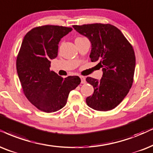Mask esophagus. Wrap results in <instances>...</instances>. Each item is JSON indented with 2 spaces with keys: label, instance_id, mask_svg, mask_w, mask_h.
<instances>
[{
  "label": "esophagus",
  "instance_id": "esophagus-1",
  "mask_svg": "<svg viewBox=\"0 0 153 153\" xmlns=\"http://www.w3.org/2000/svg\"><path fill=\"white\" fill-rule=\"evenodd\" d=\"M80 79H81V83H82V84H85V83L86 82L85 78V77L80 76Z\"/></svg>",
  "mask_w": 153,
  "mask_h": 153
}]
</instances>
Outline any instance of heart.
<instances>
[{
	"mask_svg": "<svg viewBox=\"0 0 153 153\" xmlns=\"http://www.w3.org/2000/svg\"><path fill=\"white\" fill-rule=\"evenodd\" d=\"M83 39L82 37H78V38H77L76 39Z\"/></svg>",
	"mask_w": 153,
	"mask_h": 153,
	"instance_id": "b5f03b06",
	"label": "heart"
}]
</instances>
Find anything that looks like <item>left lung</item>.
Listing matches in <instances>:
<instances>
[{
    "mask_svg": "<svg viewBox=\"0 0 153 153\" xmlns=\"http://www.w3.org/2000/svg\"><path fill=\"white\" fill-rule=\"evenodd\" d=\"M92 44V62L99 61L103 75L101 80L88 77L94 93L86 103L97 111H107L117 107L128 93L133 82L136 56L133 46L117 27L110 24L73 25Z\"/></svg>",
    "mask_w": 153,
    "mask_h": 153,
    "instance_id": "1",
    "label": "left lung"
}]
</instances>
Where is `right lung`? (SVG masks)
I'll use <instances>...</instances> for the list:
<instances>
[{
	"instance_id": "right-lung-1",
	"label": "right lung",
	"mask_w": 153,
	"mask_h": 153,
	"mask_svg": "<svg viewBox=\"0 0 153 153\" xmlns=\"http://www.w3.org/2000/svg\"><path fill=\"white\" fill-rule=\"evenodd\" d=\"M72 30L57 25L34 27L25 36L17 55V72L25 95L46 113L62 109L71 91L81 82L78 76L63 78L50 71L51 60L57 57L61 39Z\"/></svg>"
}]
</instances>
